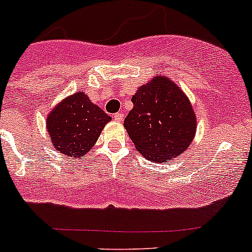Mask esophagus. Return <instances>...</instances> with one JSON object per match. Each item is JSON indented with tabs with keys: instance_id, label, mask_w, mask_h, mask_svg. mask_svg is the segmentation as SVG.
Here are the masks:
<instances>
[{
	"instance_id": "1",
	"label": "esophagus",
	"mask_w": 252,
	"mask_h": 252,
	"mask_svg": "<svg viewBox=\"0 0 252 252\" xmlns=\"http://www.w3.org/2000/svg\"><path fill=\"white\" fill-rule=\"evenodd\" d=\"M123 118H124V114L122 113V112H119V113H116V114H113V119L116 122H122L123 121Z\"/></svg>"
}]
</instances>
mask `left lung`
I'll list each match as a JSON object with an SVG mask.
<instances>
[{"mask_svg":"<svg viewBox=\"0 0 252 252\" xmlns=\"http://www.w3.org/2000/svg\"><path fill=\"white\" fill-rule=\"evenodd\" d=\"M131 101L134 107L124 119V128L145 158L162 163L190 146L196 133V114L171 78H152L138 89Z\"/></svg>","mask_w":252,"mask_h":252,"instance_id":"1","label":"left lung"}]
</instances>
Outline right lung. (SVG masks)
Returning <instances> with one entry per match:
<instances>
[{"instance_id":"obj_1","label":"right lung","mask_w":252,"mask_h":252,"mask_svg":"<svg viewBox=\"0 0 252 252\" xmlns=\"http://www.w3.org/2000/svg\"><path fill=\"white\" fill-rule=\"evenodd\" d=\"M111 117L93 103L85 93L78 91L52 108L46 129L56 151L80 158L97 141Z\"/></svg>"}]
</instances>
